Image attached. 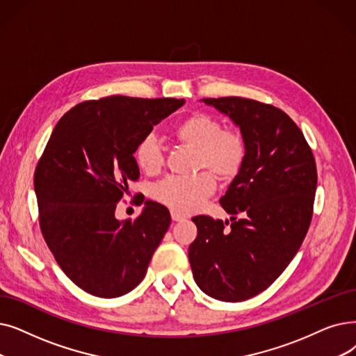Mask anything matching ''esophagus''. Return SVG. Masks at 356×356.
Instances as JSON below:
<instances>
[{"mask_svg":"<svg viewBox=\"0 0 356 356\" xmlns=\"http://www.w3.org/2000/svg\"><path fill=\"white\" fill-rule=\"evenodd\" d=\"M172 220H173V221H176V222L183 221V220H184V215H181V213L176 212V211H172Z\"/></svg>","mask_w":356,"mask_h":356,"instance_id":"34e87169","label":"esophagus"}]
</instances>
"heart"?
I'll return each instance as SVG.
<instances>
[{
  "label": "heart",
  "mask_w": 356,
  "mask_h": 356,
  "mask_svg": "<svg viewBox=\"0 0 356 356\" xmlns=\"http://www.w3.org/2000/svg\"><path fill=\"white\" fill-rule=\"evenodd\" d=\"M175 141L195 149L196 168H208L222 180L234 179L247 157L244 136L222 131L218 119L202 112L183 118L172 131ZM135 160L144 173L154 176L164 167V154L154 136H145L135 149ZM204 170L191 177H168L156 188V199L176 212L188 213L200 207L215 188L213 175Z\"/></svg>",
  "instance_id": "b5f03b06"
}]
</instances>
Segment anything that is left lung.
<instances>
[{"instance_id":"left-lung-1","label":"left lung","mask_w":356,"mask_h":356,"mask_svg":"<svg viewBox=\"0 0 356 356\" xmlns=\"http://www.w3.org/2000/svg\"><path fill=\"white\" fill-rule=\"evenodd\" d=\"M202 102L240 128L247 157L220 199L229 228L193 216L189 261L207 296L238 302L270 286L297 254L312 222L317 168L301 129L277 107L241 97Z\"/></svg>"}]
</instances>
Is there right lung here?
I'll use <instances>...</instances> for the list:
<instances>
[{"label":"right lung","instance_id":"obj_1","mask_svg":"<svg viewBox=\"0 0 356 356\" xmlns=\"http://www.w3.org/2000/svg\"><path fill=\"white\" fill-rule=\"evenodd\" d=\"M184 99L112 96L76 104L59 119L35 172L43 238L70 280L100 298L140 284L172 222L147 200L136 220L115 211L140 177L135 149Z\"/></svg>","mask_w":356,"mask_h":356}]
</instances>
